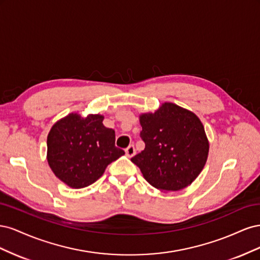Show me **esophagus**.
Segmentation results:
<instances>
[{
	"mask_svg": "<svg viewBox=\"0 0 260 260\" xmlns=\"http://www.w3.org/2000/svg\"><path fill=\"white\" fill-rule=\"evenodd\" d=\"M135 154H136V148L133 145H129L127 148H125V155L128 157H132Z\"/></svg>",
	"mask_w": 260,
	"mask_h": 260,
	"instance_id": "34e87169",
	"label": "esophagus"
}]
</instances>
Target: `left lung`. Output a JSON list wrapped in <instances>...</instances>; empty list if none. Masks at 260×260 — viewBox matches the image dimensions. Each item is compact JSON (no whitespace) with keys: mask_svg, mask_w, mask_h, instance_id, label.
I'll use <instances>...</instances> for the list:
<instances>
[{"mask_svg":"<svg viewBox=\"0 0 260 260\" xmlns=\"http://www.w3.org/2000/svg\"><path fill=\"white\" fill-rule=\"evenodd\" d=\"M140 123L145 148L131 161L147 182L165 192L191 184L205 166L209 149L199 117L176 104L165 103L154 114L141 115Z\"/></svg>","mask_w":260,"mask_h":260,"instance_id":"1","label":"left lung"}]
</instances>
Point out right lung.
Here are the masks:
<instances>
[{
  "instance_id": "obj_1",
  "label": "right lung",
  "mask_w": 260,
  "mask_h": 260,
  "mask_svg": "<svg viewBox=\"0 0 260 260\" xmlns=\"http://www.w3.org/2000/svg\"><path fill=\"white\" fill-rule=\"evenodd\" d=\"M104 117L69 114L55 123L48 136V162L59 180L73 188L95 182L109 164L124 154L115 146V131Z\"/></svg>"
}]
</instances>
